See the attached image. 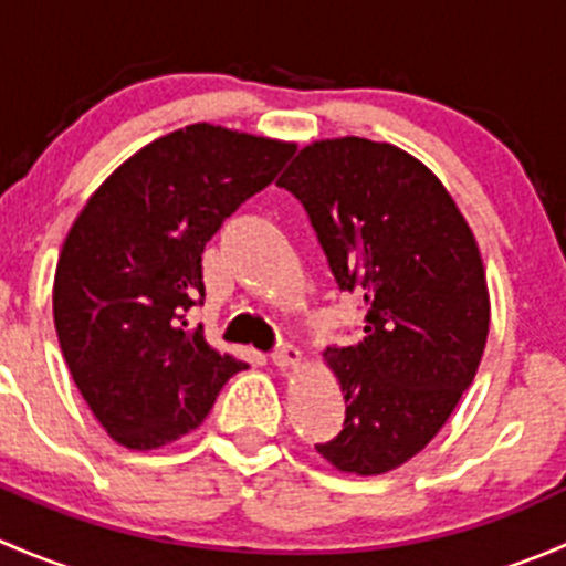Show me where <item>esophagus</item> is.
<instances>
[{
	"label": "esophagus",
	"instance_id": "esophagus-1",
	"mask_svg": "<svg viewBox=\"0 0 566 566\" xmlns=\"http://www.w3.org/2000/svg\"><path fill=\"white\" fill-rule=\"evenodd\" d=\"M271 358L279 369H295L301 364V350L293 345H282Z\"/></svg>",
	"mask_w": 566,
	"mask_h": 566
}]
</instances>
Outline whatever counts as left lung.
Here are the masks:
<instances>
[{"label":"left lung","mask_w":566,"mask_h":566,"mask_svg":"<svg viewBox=\"0 0 566 566\" xmlns=\"http://www.w3.org/2000/svg\"><path fill=\"white\" fill-rule=\"evenodd\" d=\"M310 213L339 290L364 301V339L328 347L345 427L317 452L358 476L394 471L438 436L473 384L490 295L471 227L419 158L342 136L279 177Z\"/></svg>","instance_id":"8db88e82"}]
</instances>
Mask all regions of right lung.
I'll use <instances>...</instances> for the list:
<instances>
[{
  "label": "right lung",
  "instance_id": "right-lung-1",
  "mask_svg": "<svg viewBox=\"0 0 566 566\" xmlns=\"http://www.w3.org/2000/svg\"><path fill=\"white\" fill-rule=\"evenodd\" d=\"M290 142L197 123L150 142L101 182L54 273L62 356L101 427L125 449L197 430L247 364L188 328L202 251L293 156Z\"/></svg>",
  "mask_w": 566,
  "mask_h": 566
}]
</instances>
